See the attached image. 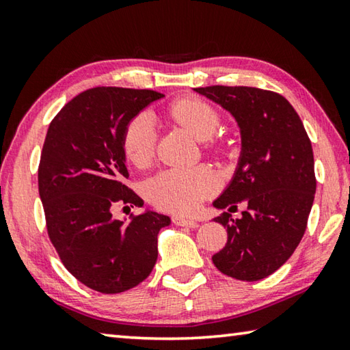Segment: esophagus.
Instances as JSON below:
<instances>
[{
    "label": "esophagus",
    "instance_id": "34e87169",
    "mask_svg": "<svg viewBox=\"0 0 350 350\" xmlns=\"http://www.w3.org/2000/svg\"><path fill=\"white\" fill-rule=\"evenodd\" d=\"M173 222L176 225H180V227H189V228H196L198 222L193 221V219L183 217V216H173Z\"/></svg>",
    "mask_w": 350,
    "mask_h": 350
}]
</instances>
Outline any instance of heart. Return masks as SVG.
I'll return each instance as SVG.
<instances>
[{
    "label": "heart",
    "mask_w": 350,
    "mask_h": 350,
    "mask_svg": "<svg viewBox=\"0 0 350 350\" xmlns=\"http://www.w3.org/2000/svg\"><path fill=\"white\" fill-rule=\"evenodd\" d=\"M177 123L189 129L199 140L210 139L219 126L217 112L198 98L177 100L170 108ZM157 144L156 118L150 111H142L128 123L123 134V150L137 167L151 162ZM221 187L216 171L208 167L168 168L146 182V198L159 208L174 213H193L202 200Z\"/></svg>",
    "instance_id": "heart-1"
}]
</instances>
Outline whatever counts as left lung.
<instances>
[{"label": "left lung", "instance_id": "1", "mask_svg": "<svg viewBox=\"0 0 350 350\" xmlns=\"http://www.w3.org/2000/svg\"><path fill=\"white\" fill-rule=\"evenodd\" d=\"M234 117L241 131V156L232 180L213 206L215 221L227 228V244L213 254L224 275L259 281L292 256L303 239L317 191L313 151L303 122L280 94L248 86L194 88Z\"/></svg>", "mask_w": 350, "mask_h": 350}]
</instances>
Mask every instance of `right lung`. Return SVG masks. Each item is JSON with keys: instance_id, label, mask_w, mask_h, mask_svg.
I'll return each instance as SVG.
<instances>
[{"instance_id": "1", "label": "right lung", "mask_w": 350, "mask_h": 350, "mask_svg": "<svg viewBox=\"0 0 350 350\" xmlns=\"http://www.w3.org/2000/svg\"><path fill=\"white\" fill-rule=\"evenodd\" d=\"M161 92L92 88L63 106L41 151L38 191L52 245L70 273L100 293H120L150 276L157 234L171 224L145 210L112 217L116 204L144 206L128 179L123 134Z\"/></svg>"}]
</instances>
